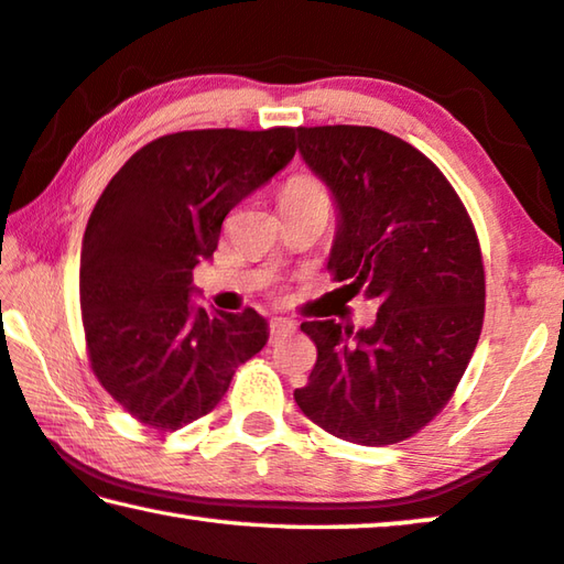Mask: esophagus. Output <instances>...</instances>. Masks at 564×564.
I'll list each match as a JSON object with an SVG mask.
<instances>
[{
	"mask_svg": "<svg viewBox=\"0 0 564 564\" xmlns=\"http://www.w3.org/2000/svg\"><path fill=\"white\" fill-rule=\"evenodd\" d=\"M268 330H271V341H279V338L293 334V330H296V324H293L291 318L273 316L271 321H268Z\"/></svg>",
	"mask_w": 564,
	"mask_h": 564,
	"instance_id": "1",
	"label": "esophagus"
}]
</instances>
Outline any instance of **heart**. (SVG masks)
<instances>
[{
    "mask_svg": "<svg viewBox=\"0 0 564 564\" xmlns=\"http://www.w3.org/2000/svg\"><path fill=\"white\" fill-rule=\"evenodd\" d=\"M303 203H328L326 185L314 175H293L281 191V208Z\"/></svg>",
    "mask_w": 564,
    "mask_h": 564,
    "instance_id": "b5f03b06",
    "label": "heart"
}]
</instances>
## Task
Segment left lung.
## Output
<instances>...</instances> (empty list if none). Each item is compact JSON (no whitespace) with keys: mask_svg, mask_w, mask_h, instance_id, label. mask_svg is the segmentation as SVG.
I'll return each instance as SVG.
<instances>
[{"mask_svg":"<svg viewBox=\"0 0 564 564\" xmlns=\"http://www.w3.org/2000/svg\"><path fill=\"white\" fill-rule=\"evenodd\" d=\"M299 150L336 198L328 271L379 303L371 328L306 321L318 359L293 399L338 440L387 446L446 406L485 321V263L444 173L397 135L361 124L299 128Z\"/></svg>","mask_w":564,"mask_h":564,"instance_id":"8db88e82","label":"left lung"}]
</instances>
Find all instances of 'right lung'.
Listing matches in <instances>:
<instances>
[{
    "mask_svg": "<svg viewBox=\"0 0 564 564\" xmlns=\"http://www.w3.org/2000/svg\"><path fill=\"white\" fill-rule=\"evenodd\" d=\"M296 128L185 130L140 148L95 203L79 256L89 366L140 424L175 432L218 406L268 324L193 308L223 220L296 155Z\"/></svg>",
    "mask_w": 564,
    "mask_h": 564,
    "instance_id": "right-lung-1",
    "label": "right lung"
}]
</instances>
